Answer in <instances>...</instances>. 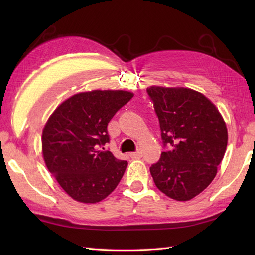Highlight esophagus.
I'll list each match as a JSON object with an SVG mask.
<instances>
[{"label": "esophagus", "instance_id": "esophagus-1", "mask_svg": "<svg viewBox=\"0 0 255 255\" xmlns=\"http://www.w3.org/2000/svg\"><path fill=\"white\" fill-rule=\"evenodd\" d=\"M130 156H131V159H140L142 156V154L140 151H136V152L130 153Z\"/></svg>", "mask_w": 255, "mask_h": 255}]
</instances>
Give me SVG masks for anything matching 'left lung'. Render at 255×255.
<instances>
[{"instance_id": "obj_1", "label": "left lung", "mask_w": 255, "mask_h": 255, "mask_svg": "<svg viewBox=\"0 0 255 255\" xmlns=\"http://www.w3.org/2000/svg\"><path fill=\"white\" fill-rule=\"evenodd\" d=\"M165 151L150 167L155 186L180 202L194 198L217 174L228 132L219 111L199 92L151 86Z\"/></svg>"}]
</instances>
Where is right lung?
I'll return each instance as SVG.
<instances>
[{
  "instance_id": "right-lung-1",
  "label": "right lung",
  "mask_w": 255,
  "mask_h": 255,
  "mask_svg": "<svg viewBox=\"0 0 255 255\" xmlns=\"http://www.w3.org/2000/svg\"><path fill=\"white\" fill-rule=\"evenodd\" d=\"M126 91H92L64 101L42 131L46 165L69 196L81 203H99L121 182L127 161L105 150L107 125L132 99Z\"/></svg>"
}]
</instances>
